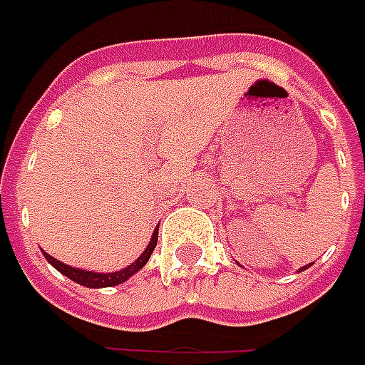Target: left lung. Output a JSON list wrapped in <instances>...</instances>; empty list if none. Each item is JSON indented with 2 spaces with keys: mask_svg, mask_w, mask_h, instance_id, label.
Here are the masks:
<instances>
[{
  "mask_svg": "<svg viewBox=\"0 0 365 365\" xmlns=\"http://www.w3.org/2000/svg\"><path fill=\"white\" fill-rule=\"evenodd\" d=\"M311 264H313V262H309V264H305V267H301V269H299V272H301V270L309 269V267H311Z\"/></svg>",
  "mask_w": 365,
  "mask_h": 365,
  "instance_id": "1",
  "label": "left lung"
}]
</instances>
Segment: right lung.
Segmentation results:
<instances>
[{"label":"right lung","mask_w":365,"mask_h":365,"mask_svg":"<svg viewBox=\"0 0 365 365\" xmlns=\"http://www.w3.org/2000/svg\"><path fill=\"white\" fill-rule=\"evenodd\" d=\"M158 230H159V226L153 230V234H151V240H149L147 248L141 252V257L137 258L135 262H131L129 267H125V269H120V270H115V272H95V270L76 269V267H70V264L60 262L58 258L50 257L48 252H44V258L50 262V264H52V267H54V269L60 270L64 277H68L70 281L82 284V287H88V289L117 287V284L129 281L135 272H139V270L143 269L145 264H147V260H149V257H151V252H153V250H155V246H158Z\"/></svg>","instance_id":"right-lung-1"}]
</instances>
